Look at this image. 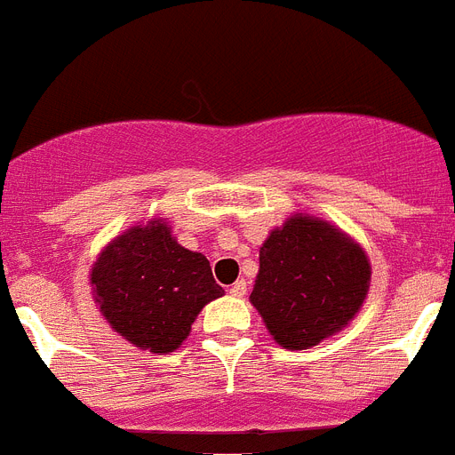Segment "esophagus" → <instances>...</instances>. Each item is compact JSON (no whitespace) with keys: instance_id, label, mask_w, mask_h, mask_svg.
Masks as SVG:
<instances>
[{"instance_id":"1","label":"esophagus","mask_w":455,"mask_h":455,"mask_svg":"<svg viewBox=\"0 0 455 455\" xmlns=\"http://www.w3.org/2000/svg\"><path fill=\"white\" fill-rule=\"evenodd\" d=\"M228 293H231V296H235V299H243V296L247 293V282L238 280L234 286H231V289H228Z\"/></svg>"}]
</instances>
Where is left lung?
I'll list each match as a JSON object with an SVG mask.
<instances>
[{"mask_svg":"<svg viewBox=\"0 0 455 455\" xmlns=\"http://www.w3.org/2000/svg\"><path fill=\"white\" fill-rule=\"evenodd\" d=\"M370 277V259L356 240L331 221L296 212L263 240L250 303L277 345L310 349L349 326Z\"/></svg>","mask_w":455,"mask_h":455,"instance_id":"1","label":"left lung"}]
</instances>
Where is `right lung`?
<instances>
[{"label": "right lung", "mask_w": 455, "mask_h": 455, "mask_svg": "<svg viewBox=\"0 0 455 455\" xmlns=\"http://www.w3.org/2000/svg\"><path fill=\"white\" fill-rule=\"evenodd\" d=\"M90 284L108 326L152 354L178 349L198 312L224 296L208 259L182 247L162 217L110 240L92 263Z\"/></svg>", "instance_id": "right-lung-1"}]
</instances>
